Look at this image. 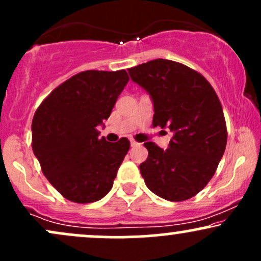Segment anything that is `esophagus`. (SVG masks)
<instances>
[{"instance_id": "34e87169", "label": "esophagus", "mask_w": 261, "mask_h": 261, "mask_svg": "<svg viewBox=\"0 0 261 261\" xmlns=\"http://www.w3.org/2000/svg\"><path fill=\"white\" fill-rule=\"evenodd\" d=\"M130 143H131V146H133V147H135V146H139V145H140V143L136 142V141H135L134 139L130 140Z\"/></svg>"}]
</instances>
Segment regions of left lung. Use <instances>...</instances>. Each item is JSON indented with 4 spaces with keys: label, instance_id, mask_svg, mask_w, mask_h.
Returning <instances> with one entry per match:
<instances>
[{
    "label": "left lung",
    "instance_id": "1",
    "mask_svg": "<svg viewBox=\"0 0 261 261\" xmlns=\"http://www.w3.org/2000/svg\"><path fill=\"white\" fill-rule=\"evenodd\" d=\"M127 71L151 95L153 126L174 134L167 149L143 143L148 157L140 172L146 185L168 201L195 196L211 180L226 149V120L216 92L201 73L170 60H152Z\"/></svg>",
    "mask_w": 261,
    "mask_h": 261
}]
</instances>
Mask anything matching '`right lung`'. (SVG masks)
Instances as JSON below:
<instances>
[{
  "label": "right lung",
  "mask_w": 261,
  "mask_h": 261,
  "mask_svg": "<svg viewBox=\"0 0 261 261\" xmlns=\"http://www.w3.org/2000/svg\"><path fill=\"white\" fill-rule=\"evenodd\" d=\"M127 82L125 70L83 71L56 87L35 112L33 152L65 199L94 202L113 188L130 141L108 142L97 126L109 118Z\"/></svg>",
  "instance_id": "add662e5"
}]
</instances>
